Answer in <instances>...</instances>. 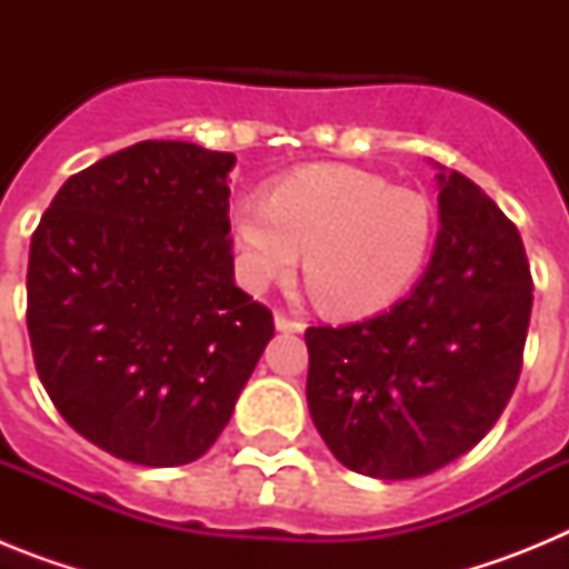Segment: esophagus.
Here are the masks:
<instances>
[{
	"mask_svg": "<svg viewBox=\"0 0 569 569\" xmlns=\"http://www.w3.org/2000/svg\"><path fill=\"white\" fill-rule=\"evenodd\" d=\"M273 321H276V330H281V333H301V330H305V321L290 319V316L284 313H276Z\"/></svg>",
	"mask_w": 569,
	"mask_h": 569,
	"instance_id": "34e87169",
	"label": "esophagus"
}]
</instances>
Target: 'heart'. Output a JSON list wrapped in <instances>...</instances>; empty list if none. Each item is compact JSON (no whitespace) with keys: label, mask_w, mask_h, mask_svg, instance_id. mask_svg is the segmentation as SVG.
<instances>
[{"label":"heart","mask_w":569,"mask_h":569,"mask_svg":"<svg viewBox=\"0 0 569 569\" xmlns=\"http://www.w3.org/2000/svg\"><path fill=\"white\" fill-rule=\"evenodd\" d=\"M230 228L250 290L288 279L305 250L313 293L333 313L367 316L390 308L419 279L436 216L419 190L350 164H308L281 176L268 199H239Z\"/></svg>","instance_id":"obj_1"}]
</instances>
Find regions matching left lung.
<instances>
[{
  "label": "left lung",
  "instance_id": "obj_1",
  "mask_svg": "<svg viewBox=\"0 0 569 569\" xmlns=\"http://www.w3.org/2000/svg\"><path fill=\"white\" fill-rule=\"evenodd\" d=\"M436 164L439 233L410 296L308 328V407L330 453L370 479H419L479 445L521 373L532 279L516 224Z\"/></svg>",
  "mask_w": 569,
  "mask_h": 569
}]
</instances>
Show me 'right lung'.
I'll return each mask as SVG.
<instances>
[{
  "instance_id": "obj_1",
  "label": "right lung",
  "mask_w": 569,
  "mask_h": 569,
  "mask_svg": "<svg viewBox=\"0 0 569 569\" xmlns=\"http://www.w3.org/2000/svg\"><path fill=\"white\" fill-rule=\"evenodd\" d=\"M236 156L139 142L53 196L28 261V333L62 419L104 453L190 465L233 416L273 316L233 279Z\"/></svg>"
}]
</instances>
